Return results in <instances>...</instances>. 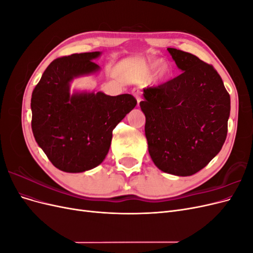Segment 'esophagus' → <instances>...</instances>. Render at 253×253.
I'll list each match as a JSON object with an SVG mask.
<instances>
[{"mask_svg":"<svg viewBox=\"0 0 253 253\" xmlns=\"http://www.w3.org/2000/svg\"><path fill=\"white\" fill-rule=\"evenodd\" d=\"M133 95L136 97L137 103H138V105H139V103H140L141 100H142V98L140 97V91H139L138 89H133Z\"/></svg>","mask_w":253,"mask_h":253,"instance_id":"34e87169","label":"esophagus"}]
</instances>
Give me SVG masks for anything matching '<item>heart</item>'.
<instances>
[{
	"label": "heart",
	"instance_id": "b5f03b06",
	"mask_svg": "<svg viewBox=\"0 0 253 253\" xmlns=\"http://www.w3.org/2000/svg\"><path fill=\"white\" fill-rule=\"evenodd\" d=\"M158 64H159V62H154V63H152L151 64V66H150V68H149V71L151 72V71H153L154 70L155 67H157L158 66ZM170 74V67L168 66L167 64H164L162 67H160V70H159V73H158V76H159V78H166L168 75Z\"/></svg>",
	"mask_w": 253,
	"mask_h": 253
}]
</instances>
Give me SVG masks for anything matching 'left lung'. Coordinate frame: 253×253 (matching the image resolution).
Returning <instances> with one entry per match:
<instances>
[{"instance_id": "1", "label": "left lung", "mask_w": 253, "mask_h": 253, "mask_svg": "<svg viewBox=\"0 0 253 253\" xmlns=\"http://www.w3.org/2000/svg\"><path fill=\"white\" fill-rule=\"evenodd\" d=\"M182 72L143 88L140 108L153 163L163 172L190 176L215 157L226 140L230 96L214 67L190 52L168 48Z\"/></svg>"}]
</instances>
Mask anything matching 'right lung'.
<instances>
[{
  "mask_svg": "<svg viewBox=\"0 0 253 253\" xmlns=\"http://www.w3.org/2000/svg\"><path fill=\"white\" fill-rule=\"evenodd\" d=\"M100 51L53 60L32 95L35 139L57 169L79 173L100 165L111 147L113 129L137 104L129 94L74 93L71 82L94 74Z\"/></svg>",
  "mask_w": 253,
  "mask_h": 253,
  "instance_id": "obj_1",
  "label": "right lung"
}]
</instances>
